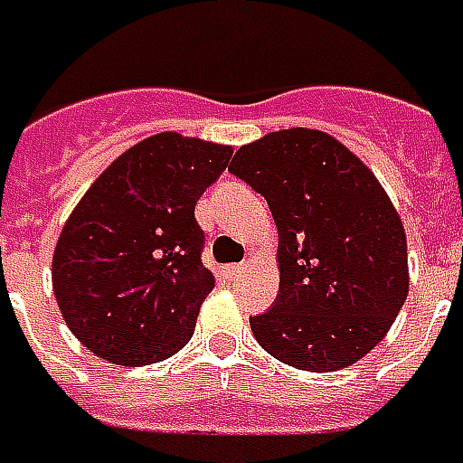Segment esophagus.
Returning <instances> with one entry per match:
<instances>
[{
    "label": "esophagus",
    "mask_w": 463,
    "mask_h": 463,
    "mask_svg": "<svg viewBox=\"0 0 463 463\" xmlns=\"http://www.w3.org/2000/svg\"><path fill=\"white\" fill-rule=\"evenodd\" d=\"M245 271V263H231V266H222V276H225V279H238V276H241V273Z\"/></svg>",
    "instance_id": "1"
}]
</instances>
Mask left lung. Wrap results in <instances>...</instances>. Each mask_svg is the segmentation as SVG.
<instances>
[{
	"instance_id": "obj_1",
	"label": "left lung",
	"mask_w": 463,
	"mask_h": 463,
	"mask_svg": "<svg viewBox=\"0 0 463 463\" xmlns=\"http://www.w3.org/2000/svg\"><path fill=\"white\" fill-rule=\"evenodd\" d=\"M228 172L266 197L279 228V297L250 317L281 363L332 373L388 335L408 297L403 222L377 177L335 137L284 128L241 146Z\"/></svg>"
}]
</instances>
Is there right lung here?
<instances>
[{
	"instance_id": "1",
	"label": "right lung",
	"mask_w": 463,
	"mask_h": 463,
	"mask_svg": "<svg viewBox=\"0 0 463 463\" xmlns=\"http://www.w3.org/2000/svg\"><path fill=\"white\" fill-rule=\"evenodd\" d=\"M231 156L232 146L165 131L121 154L75 205L55 245L52 291L88 350L139 367L190 342L215 286L194 205Z\"/></svg>"
}]
</instances>
